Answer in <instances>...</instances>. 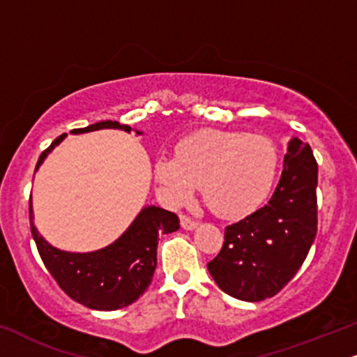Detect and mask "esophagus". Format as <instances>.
Instances as JSON below:
<instances>
[{
	"mask_svg": "<svg viewBox=\"0 0 357 357\" xmlns=\"http://www.w3.org/2000/svg\"><path fill=\"white\" fill-rule=\"evenodd\" d=\"M180 223H182L183 230H193V228H197V225H199V223H197L195 220H192L188 215H180Z\"/></svg>",
	"mask_w": 357,
	"mask_h": 357,
	"instance_id": "obj_1",
	"label": "esophagus"
}]
</instances>
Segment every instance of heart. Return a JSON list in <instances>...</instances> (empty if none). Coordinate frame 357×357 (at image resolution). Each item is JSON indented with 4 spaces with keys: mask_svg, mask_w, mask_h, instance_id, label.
I'll list each match as a JSON object with an SVG mask.
<instances>
[{
    "mask_svg": "<svg viewBox=\"0 0 357 357\" xmlns=\"http://www.w3.org/2000/svg\"><path fill=\"white\" fill-rule=\"evenodd\" d=\"M280 155L273 140L238 130L206 129L180 140L175 157L160 155L153 174L165 197L185 204L195 187L222 218H241L265 202Z\"/></svg>",
    "mask_w": 357,
    "mask_h": 357,
    "instance_id": "1",
    "label": "heart"
}]
</instances>
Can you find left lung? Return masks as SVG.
<instances>
[{
    "instance_id": "1",
    "label": "left lung",
    "mask_w": 357,
    "mask_h": 357,
    "mask_svg": "<svg viewBox=\"0 0 357 357\" xmlns=\"http://www.w3.org/2000/svg\"><path fill=\"white\" fill-rule=\"evenodd\" d=\"M318 164L310 144L293 139L270 202L225 228L206 265L222 291L241 301L275 296L296 275L318 231Z\"/></svg>"
}]
</instances>
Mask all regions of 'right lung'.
I'll use <instances>...</instances> for the list:
<instances>
[{"mask_svg":"<svg viewBox=\"0 0 357 357\" xmlns=\"http://www.w3.org/2000/svg\"><path fill=\"white\" fill-rule=\"evenodd\" d=\"M99 129H119L130 134V127L116 121H104L74 129V134ZM140 134V132H137ZM66 137L54 139L39 155L36 169L44 157ZM31 235L36 241L39 257L59 288L71 300L99 311H114L137 301L151 284L157 266L158 235L177 231L178 217L158 206H147L137 215L127 231L112 245L92 253L61 252L47 243L33 225L29 205Z\"/></svg>","mask_w":357,"mask_h":357,"instance_id":"obj_1","label":"right lung"}]
</instances>
